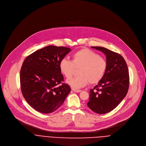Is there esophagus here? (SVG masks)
<instances>
[{
    "label": "esophagus",
    "mask_w": 146,
    "mask_h": 146,
    "mask_svg": "<svg viewBox=\"0 0 146 146\" xmlns=\"http://www.w3.org/2000/svg\"><path fill=\"white\" fill-rule=\"evenodd\" d=\"M72 90L75 92H80L81 91L80 90H77V89H75V88H72Z\"/></svg>",
    "instance_id": "1"
}]
</instances>
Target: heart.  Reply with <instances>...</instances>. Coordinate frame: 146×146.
Returning a JSON list of instances; mask_svg holds the SVG:
<instances>
[{"mask_svg": "<svg viewBox=\"0 0 146 146\" xmlns=\"http://www.w3.org/2000/svg\"><path fill=\"white\" fill-rule=\"evenodd\" d=\"M107 66V61L103 57L87 48L75 52L72 61L63 58L59 64L60 71L68 79L72 76L75 69L79 68L78 77L66 80L68 85L76 89L84 87L88 82L91 85L98 84L103 78Z\"/></svg>", "mask_w": 146, "mask_h": 146, "instance_id": "obj_1", "label": "heart"}]
</instances>
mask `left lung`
Listing matches in <instances>:
<instances>
[{"mask_svg": "<svg viewBox=\"0 0 146 146\" xmlns=\"http://www.w3.org/2000/svg\"><path fill=\"white\" fill-rule=\"evenodd\" d=\"M106 56L107 70L103 78L90 90L88 107L98 114L113 110L126 96L129 87V74L123 57L104 47L91 46Z\"/></svg>", "mask_w": 146, "mask_h": 146, "instance_id": "1", "label": "left lung"}]
</instances>
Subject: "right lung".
Masks as SVG:
<instances>
[{"label": "right lung", "instance_id": "right-lung-1", "mask_svg": "<svg viewBox=\"0 0 146 146\" xmlns=\"http://www.w3.org/2000/svg\"><path fill=\"white\" fill-rule=\"evenodd\" d=\"M71 50L70 48L49 45L31 54L23 61L20 72L22 93L39 112H54L70 92V85L62 82L59 64Z\"/></svg>", "mask_w": 146, "mask_h": 146}]
</instances>
